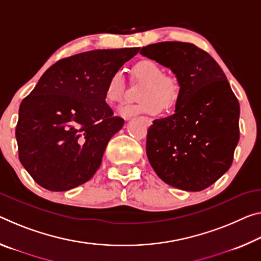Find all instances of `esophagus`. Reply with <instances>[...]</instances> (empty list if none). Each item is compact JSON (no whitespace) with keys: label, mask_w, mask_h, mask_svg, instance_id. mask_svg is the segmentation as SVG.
<instances>
[{"label":"esophagus","mask_w":261,"mask_h":261,"mask_svg":"<svg viewBox=\"0 0 261 261\" xmlns=\"http://www.w3.org/2000/svg\"><path fill=\"white\" fill-rule=\"evenodd\" d=\"M144 121V123L146 124V125H151L152 124V118L151 117H147V116H142V117H140Z\"/></svg>","instance_id":"1"}]
</instances>
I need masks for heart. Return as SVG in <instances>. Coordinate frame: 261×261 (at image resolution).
Returning a JSON list of instances; mask_svg holds the SVG:
<instances>
[{
	"instance_id": "obj_1",
	"label": "heart",
	"mask_w": 261,
	"mask_h": 261,
	"mask_svg": "<svg viewBox=\"0 0 261 261\" xmlns=\"http://www.w3.org/2000/svg\"><path fill=\"white\" fill-rule=\"evenodd\" d=\"M136 79L145 82L140 97L143 102L136 105H125L118 109L122 117H131L138 114L155 115L164 107L174 105L179 96V81L172 75H166L163 66L151 59H143L134 66ZM125 79L122 71H115L109 76L105 88V97L109 103L122 102L124 96Z\"/></svg>"
}]
</instances>
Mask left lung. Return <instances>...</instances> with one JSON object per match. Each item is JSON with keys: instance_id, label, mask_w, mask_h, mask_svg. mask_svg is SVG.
<instances>
[{"instance_id": "obj_1", "label": "left lung", "mask_w": 261, "mask_h": 261, "mask_svg": "<svg viewBox=\"0 0 261 261\" xmlns=\"http://www.w3.org/2000/svg\"><path fill=\"white\" fill-rule=\"evenodd\" d=\"M140 55L171 69L180 90L174 114L154 119L146 154L164 182L200 192L230 168L239 140V103L216 61L189 43L164 41Z\"/></svg>"}]
</instances>
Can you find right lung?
I'll use <instances>...</instances> for the list:
<instances>
[{
    "mask_svg": "<svg viewBox=\"0 0 261 261\" xmlns=\"http://www.w3.org/2000/svg\"><path fill=\"white\" fill-rule=\"evenodd\" d=\"M138 51L95 49L61 59L20 103L19 161L41 187L65 192L92 179L124 124L106 103L107 81Z\"/></svg>",
    "mask_w": 261,
    "mask_h": 261,
    "instance_id": "add662e5",
    "label": "right lung"
}]
</instances>
